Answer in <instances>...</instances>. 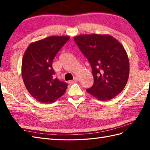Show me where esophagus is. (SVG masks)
<instances>
[{"instance_id": "esophagus-1", "label": "esophagus", "mask_w": 150, "mask_h": 150, "mask_svg": "<svg viewBox=\"0 0 150 150\" xmlns=\"http://www.w3.org/2000/svg\"><path fill=\"white\" fill-rule=\"evenodd\" d=\"M77 80H78V78H77V77H74V79H73V80H72V81H70L69 82V83H74V82H77Z\"/></svg>"}]
</instances>
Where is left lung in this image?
<instances>
[{
	"label": "left lung",
	"mask_w": 150,
	"mask_h": 150,
	"mask_svg": "<svg viewBox=\"0 0 150 150\" xmlns=\"http://www.w3.org/2000/svg\"><path fill=\"white\" fill-rule=\"evenodd\" d=\"M74 40L92 68L94 83L88 93L102 101L119 95L129 73V59L122 44L110 35H81Z\"/></svg>",
	"instance_id": "obj_1"
}]
</instances>
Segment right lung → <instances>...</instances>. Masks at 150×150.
<instances>
[{
	"instance_id": "right-lung-1",
	"label": "right lung",
	"mask_w": 150,
	"mask_h": 150,
	"mask_svg": "<svg viewBox=\"0 0 150 150\" xmlns=\"http://www.w3.org/2000/svg\"><path fill=\"white\" fill-rule=\"evenodd\" d=\"M69 37L51 36L31 43L22 61V77L35 99L52 103L65 93L68 84L55 77L52 62Z\"/></svg>"
}]
</instances>
